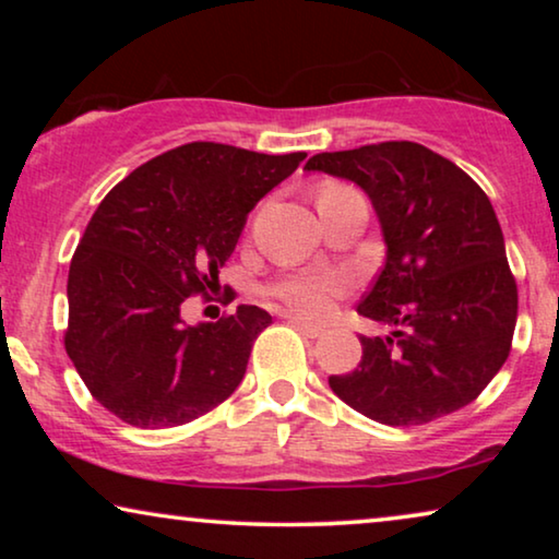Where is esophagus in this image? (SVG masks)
<instances>
[{
	"instance_id": "esophagus-1",
	"label": "esophagus",
	"mask_w": 559,
	"mask_h": 559,
	"mask_svg": "<svg viewBox=\"0 0 559 559\" xmlns=\"http://www.w3.org/2000/svg\"><path fill=\"white\" fill-rule=\"evenodd\" d=\"M289 323H293L302 335H308V338H318V335L323 333V328L312 325V323H308V320H302V318H297V316H289Z\"/></svg>"
}]
</instances>
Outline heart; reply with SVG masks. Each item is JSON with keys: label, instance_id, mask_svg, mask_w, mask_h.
<instances>
[{"label": "heart", "instance_id": "heart-1", "mask_svg": "<svg viewBox=\"0 0 559 559\" xmlns=\"http://www.w3.org/2000/svg\"><path fill=\"white\" fill-rule=\"evenodd\" d=\"M354 190L343 182H325L320 186L318 203L331 201V198ZM354 289V277L343 270H295L287 272L270 287V295L289 310L300 312V316L310 320L325 318L333 310V302L338 297L348 295Z\"/></svg>", "mask_w": 559, "mask_h": 559}]
</instances>
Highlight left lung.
<instances>
[{
  "label": "left lung",
  "mask_w": 559,
  "mask_h": 559,
  "mask_svg": "<svg viewBox=\"0 0 559 559\" xmlns=\"http://www.w3.org/2000/svg\"><path fill=\"white\" fill-rule=\"evenodd\" d=\"M305 170L361 186L386 241V264L358 316L392 335H361L356 369L328 377L335 396L392 427L432 423L471 404L509 358L519 312L488 195L417 142L320 152Z\"/></svg>",
  "instance_id": "left-lung-1"
}]
</instances>
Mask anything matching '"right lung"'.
Here are the masks:
<instances>
[{"instance_id":"right-lung-1","label":"right lung","mask_w":559,"mask_h":559,"mask_svg":"<svg viewBox=\"0 0 559 559\" xmlns=\"http://www.w3.org/2000/svg\"><path fill=\"white\" fill-rule=\"evenodd\" d=\"M305 157L188 142L98 203L71 259L63 343L91 396L121 423L186 425L241 384L270 312L239 305L218 323L186 325L180 310L213 293L249 211Z\"/></svg>"}]
</instances>
